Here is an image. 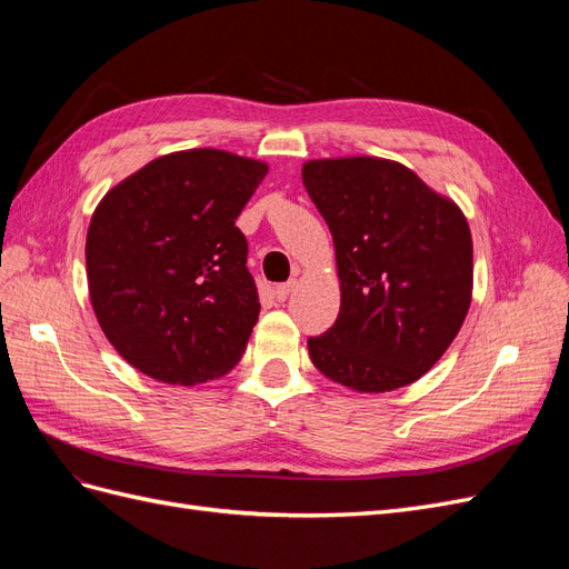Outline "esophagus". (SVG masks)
Returning a JSON list of instances; mask_svg holds the SVG:
<instances>
[{"label": "esophagus", "mask_w": 569, "mask_h": 569, "mask_svg": "<svg viewBox=\"0 0 569 569\" xmlns=\"http://www.w3.org/2000/svg\"><path fill=\"white\" fill-rule=\"evenodd\" d=\"M295 287H297V280H289V282H282V284H278L274 287L272 291H274V299L278 301H284L291 291H295Z\"/></svg>", "instance_id": "obj_1"}]
</instances>
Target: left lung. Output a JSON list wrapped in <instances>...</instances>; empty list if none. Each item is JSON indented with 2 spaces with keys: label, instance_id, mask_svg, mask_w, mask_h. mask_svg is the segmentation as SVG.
<instances>
[{
  "label": "left lung",
  "instance_id": "obj_1",
  "mask_svg": "<svg viewBox=\"0 0 569 569\" xmlns=\"http://www.w3.org/2000/svg\"><path fill=\"white\" fill-rule=\"evenodd\" d=\"M335 239L337 322L308 339L313 366L363 393L412 385L451 347L472 301V234L458 203L377 157L301 168Z\"/></svg>",
  "mask_w": 569,
  "mask_h": 569
}]
</instances>
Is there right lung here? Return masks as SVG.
<instances>
[{"label": "right lung", "instance_id": "add662e5", "mask_svg": "<svg viewBox=\"0 0 569 569\" xmlns=\"http://www.w3.org/2000/svg\"><path fill=\"white\" fill-rule=\"evenodd\" d=\"M266 173L263 161L187 149L99 201L84 244L90 301L132 368L192 387L239 363L261 303L234 220Z\"/></svg>", "mask_w": 569, "mask_h": 569}]
</instances>
